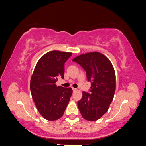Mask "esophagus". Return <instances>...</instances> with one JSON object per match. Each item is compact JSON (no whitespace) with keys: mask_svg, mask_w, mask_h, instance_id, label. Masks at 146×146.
<instances>
[{"mask_svg":"<svg viewBox=\"0 0 146 146\" xmlns=\"http://www.w3.org/2000/svg\"><path fill=\"white\" fill-rule=\"evenodd\" d=\"M72 90H73V92H76L77 91V89H76V88H72Z\"/></svg>","mask_w":146,"mask_h":146,"instance_id":"esophagus-1","label":"esophagus"}]
</instances>
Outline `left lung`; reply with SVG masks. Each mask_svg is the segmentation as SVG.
<instances>
[{"label":"left lung","mask_w":146,"mask_h":146,"mask_svg":"<svg viewBox=\"0 0 146 146\" xmlns=\"http://www.w3.org/2000/svg\"><path fill=\"white\" fill-rule=\"evenodd\" d=\"M85 70L91 83L90 93L83 92L77 105L82 117L87 121L98 120L107 112L116 90V75L110 61L99 52H90L72 60Z\"/></svg>","instance_id":"obj_1"}]
</instances>
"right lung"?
Segmentation results:
<instances>
[{"instance_id": "obj_1", "label": "right lung", "mask_w": 146, "mask_h": 146, "mask_svg": "<svg viewBox=\"0 0 146 146\" xmlns=\"http://www.w3.org/2000/svg\"><path fill=\"white\" fill-rule=\"evenodd\" d=\"M72 53L54 50L44 55L35 66L30 80V91L35 105L44 118L55 121L63 115L72 94L71 88L57 86L64 78V63Z\"/></svg>"}]
</instances>
